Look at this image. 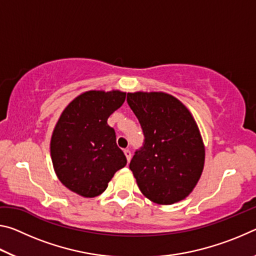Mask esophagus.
<instances>
[{
    "label": "esophagus",
    "mask_w": 256,
    "mask_h": 256,
    "mask_svg": "<svg viewBox=\"0 0 256 256\" xmlns=\"http://www.w3.org/2000/svg\"><path fill=\"white\" fill-rule=\"evenodd\" d=\"M124 154H125V156H126L128 162H130V160H131V157H132L131 151H130V149H125V150H124Z\"/></svg>",
    "instance_id": "1"
}]
</instances>
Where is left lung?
Listing matches in <instances>:
<instances>
[{"mask_svg":"<svg viewBox=\"0 0 256 256\" xmlns=\"http://www.w3.org/2000/svg\"><path fill=\"white\" fill-rule=\"evenodd\" d=\"M126 100L144 134L130 162L138 188L158 204L183 200L200 180L206 157L192 114L164 92H128Z\"/></svg>","mask_w":256,"mask_h":256,"instance_id":"obj_1","label":"left lung"}]
</instances>
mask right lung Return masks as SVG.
<instances>
[{
	"label": "right lung",
	"instance_id": "add662e5",
	"mask_svg": "<svg viewBox=\"0 0 256 256\" xmlns=\"http://www.w3.org/2000/svg\"><path fill=\"white\" fill-rule=\"evenodd\" d=\"M126 92L90 90L73 99L60 114L50 138L54 170L66 188L84 198L107 188L126 164L107 120L123 105Z\"/></svg>",
	"mask_w": 256,
	"mask_h": 256
}]
</instances>
